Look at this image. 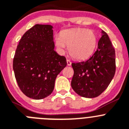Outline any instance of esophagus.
Returning <instances> with one entry per match:
<instances>
[{
	"label": "esophagus",
	"mask_w": 129,
	"mask_h": 129,
	"mask_svg": "<svg viewBox=\"0 0 129 129\" xmlns=\"http://www.w3.org/2000/svg\"><path fill=\"white\" fill-rule=\"evenodd\" d=\"M67 64H68V66H71V61H70V59H67Z\"/></svg>",
	"instance_id": "1"
}]
</instances>
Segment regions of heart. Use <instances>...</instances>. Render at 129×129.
<instances>
[{"mask_svg":"<svg viewBox=\"0 0 129 129\" xmlns=\"http://www.w3.org/2000/svg\"><path fill=\"white\" fill-rule=\"evenodd\" d=\"M55 43L61 51L68 46L71 57L81 60L92 54L97 44V35L93 30L85 28L65 30L60 36L56 37Z\"/></svg>","mask_w":129,"mask_h":129,"instance_id":"obj_1","label":"heart"}]
</instances>
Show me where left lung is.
I'll use <instances>...</instances> for the list:
<instances>
[{
    "label": "left lung",
    "mask_w": 129,
    "mask_h": 129,
    "mask_svg": "<svg viewBox=\"0 0 129 129\" xmlns=\"http://www.w3.org/2000/svg\"><path fill=\"white\" fill-rule=\"evenodd\" d=\"M100 39L98 48L86 61L72 63L74 74L71 87L85 98H95L106 89L115 73V52L105 31Z\"/></svg>",
    "instance_id": "8db88e82"
}]
</instances>
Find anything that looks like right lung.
Listing matches in <instances>:
<instances>
[{"mask_svg": "<svg viewBox=\"0 0 129 129\" xmlns=\"http://www.w3.org/2000/svg\"><path fill=\"white\" fill-rule=\"evenodd\" d=\"M54 48L50 25H35L19 41L13 70L19 88L29 98L41 100L49 96L56 77L66 66V58Z\"/></svg>", "mask_w": 129, "mask_h": 129, "instance_id": "obj_1", "label": "right lung"}]
</instances>
